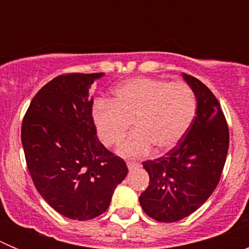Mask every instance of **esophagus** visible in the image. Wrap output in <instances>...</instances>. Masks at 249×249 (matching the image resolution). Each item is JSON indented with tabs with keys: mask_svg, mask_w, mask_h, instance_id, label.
<instances>
[{
	"mask_svg": "<svg viewBox=\"0 0 249 249\" xmlns=\"http://www.w3.org/2000/svg\"><path fill=\"white\" fill-rule=\"evenodd\" d=\"M127 167H128V169L132 172V171H135V169L140 168L141 164L140 163H135V162H127Z\"/></svg>",
	"mask_w": 249,
	"mask_h": 249,
	"instance_id": "1",
	"label": "esophagus"
}]
</instances>
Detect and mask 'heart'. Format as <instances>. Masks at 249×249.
Returning <instances> with one entry per match:
<instances>
[{"instance_id": "b5f03b06", "label": "heart", "mask_w": 249, "mask_h": 249, "mask_svg": "<svg viewBox=\"0 0 249 249\" xmlns=\"http://www.w3.org/2000/svg\"><path fill=\"white\" fill-rule=\"evenodd\" d=\"M196 107L195 93L187 83L138 77L114 89L111 105L96 103L92 117L106 147L120 143L132 123L135 132L117 152L124 158H141L153 146L157 152L175 148L190 129Z\"/></svg>"}]
</instances>
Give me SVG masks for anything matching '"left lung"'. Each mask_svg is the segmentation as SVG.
Returning <instances> with one entry per match:
<instances>
[{
    "label": "left lung",
    "mask_w": 249,
    "mask_h": 249,
    "mask_svg": "<svg viewBox=\"0 0 249 249\" xmlns=\"http://www.w3.org/2000/svg\"><path fill=\"white\" fill-rule=\"evenodd\" d=\"M197 100L196 117L181 142L166 156L143 162L149 175L140 196L142 210L158 222H177L208 199L223 171L230 131L221 105L199 80L182 73Z\"/></svg>",
    "instance_id": "left-lung-1"
}]
</instances>
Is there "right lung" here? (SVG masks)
<instances>
[{"mask_svg": "<svg viewBox=\"0 0 249 249\" xmlns=\"http://www.w3.org/2000/svg\"><path fill=\"white\" fill-rule=\"evenodd\" d=\"M103 74L56 77L37 92L22 122V146L36 190L54 211L77 221L106 212L128 173L94 128L89 89Z\"/></svg>", "mask_w": 249, "mask_h": 249, "instance_id": "right-lung-1", "label": "right lung"}]
</instances>
